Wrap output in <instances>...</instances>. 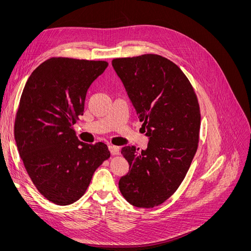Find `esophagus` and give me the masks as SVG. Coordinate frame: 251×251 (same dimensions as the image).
I'll use <instances>...</instances> for the list:
<instances>
[{"mask_svg":"<svg viewBox=\"0 0 251 251\" xmlns=\"http://www.w3.org/2000/svg\"><path fill=\"white\" fill-rule=\"evenodd\" d=\"M109 151L112 155H118L119 148L115 147V146H109Z\"/></svg>","mask_w":251,"mask_h":251,"instance_id":"1","label":"esophagus"}]
</instances>
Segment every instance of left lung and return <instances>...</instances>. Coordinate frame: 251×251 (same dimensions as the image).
Segmentation results:
<instances>
[{
    "mask_svg": "<svg viewBox=\"0 0 251 251\" xmlns=\"http://www.w3.org/2000/svg\"><path fill=\"white\" fill-rule=\"evenodd\" d=\"M112 66L149 137L147 150L124 147L130 171L119 191L136 207L162 204L177 191L197 151L200 108L180 68L157 54L115 58Z\"/></svg>",
    "mask_w": 251,
    "mask_h": 251,
    "instance_id": "8db88e82",
    "label": "left lung"
}]
</instances>
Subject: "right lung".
I'll list each match as a JSON object with an SVG mask.
<instances>
[{
  "mask_svg": "<svg viewBox=\"0 0 251 251\" xmlns=\"http://www.w3.org/2000/svg\"><path fill=\"white\" fill-rule=\"evenodd\" d=\"M107 67L103 60L52 57L23 90L14 123L19 154L37 191L57 205L77 201L110 157L107 144L81 142L72 128L89 87Z\"/></svg>",
  "mask_w": 251,
  "mask_h": 251,
  "instance_id": "right-lung-1",
  "label": "right lung"
}]
</instances>
